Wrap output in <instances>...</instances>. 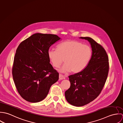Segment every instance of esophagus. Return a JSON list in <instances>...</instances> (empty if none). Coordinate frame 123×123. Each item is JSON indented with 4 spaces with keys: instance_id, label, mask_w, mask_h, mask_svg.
I'll use <instances>...</instances> for the list:
<instances>
[{
    "instance_id": "esophagus-1",
    "label": "esophagus",
    "mask_w": 123,
    "mask_h": 123,
    "mask_svg": "<svg viewBox=\"0 0 123 123\" xmlns=\"http://www.w3.org/2000/svg\"><path fill=\"white\" fill-rule=\"evenodd\" d=\"M59 80H64V79H65V77H64V76H63L61 74H59Z\"/></svg>"
}]
</instances>
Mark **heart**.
<instances>
[{"label": "heart", "instance_id": "heart-1", "mask_svg": "<svg viewBox=\"0 0 123 123\" xmlns=\"http://www.w3.org/2000/svg\"><path fill=\"white\" fill-rule=\"evenodd\" d=\"M92 54L91 48L76 40H67L59 43L56 49H50L47 55L53 66L59 68L63 61L65 63L59 71L77 73L83 70L88 65Z\"/></svg>", "mask_w": 123, "mask_h": 123}]
</instances>
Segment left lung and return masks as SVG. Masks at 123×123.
<instances>
[{
	"label": "left lung",
	"mask_w": 123,
	"mask_h": 123,
	"mask_svg": "<svg viewBox=\"0 0 123 123\" xmlns=\"http://www.w3.org/2000/svg\"><path fill=\"white\" fill-rule=\"evenodd\" d=\"M88 40L92 54L87 66L81 71L69 76L70 86L65 92L67 101L72 105L81 106L96 98L101 93L109 70L108 57L104 48L91 38Z\"/></svg>",
	"instance_id": "obj_1"
}]
</instances>
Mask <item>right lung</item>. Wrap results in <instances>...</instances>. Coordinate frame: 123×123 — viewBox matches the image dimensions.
<instances>
[{"label": "right lung", "mask_w": 123, "mask_h": 123, "mask_svg": "<svg viewBox=\"0 0 123 123\" xmlns=\"http://www.w3.org/2000/svg\"><path fill=\"white\" fill-rule=\"evenodd\" d=\"M61 38L55 35L35 34L20 43L12 68L13 80L20 95L36 103L44 99L59 73L50 63L47 52Z\"/></svg>", "instance_id": "1"}]
</instances>
